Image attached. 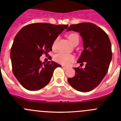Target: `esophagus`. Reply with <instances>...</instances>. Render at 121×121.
I'll return each mask as SVG.
<instances>
[{
    "label": "esophagus",
    "instance_id": "34e87169",
    "mask_svg": "<svg viewBox=\"0 0 121 121\" xmlns=\"http://www.w3.org/2000/svg\"><path fill=\"white\" fill-rule=\"evenodd\" d=\"M62 68H64V69H68V67H67V66H63V65H62Z\"/></svg>",
    "mask_w": 121,
    "mask_h": 121
}]
</instances>
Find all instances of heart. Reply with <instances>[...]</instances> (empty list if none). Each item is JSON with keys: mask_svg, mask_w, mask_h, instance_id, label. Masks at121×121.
I'll return each instance as SVG.
<instances>
[{"mask_svg": "<svg viewBox=\"0 0 121 121\" xmlns=\"http://www.w3.org/2000/svg\"><path fill=\"white\" fill-rule=\"evenodd\" d=\"M69 41L72 44H73L74 41L77 39H78V36L77 34H71L68 36ZM56 40L53 43V46L55 45ZM55 60L59 64H60L62 65H68L73 62L74 60V56L71 54H68V53H63V52H60L57 53V55H55Z\"/></svg>", "mask_w": 121, "mask_h": 121, "instance_id": "b5f03b06", "label": "heart"}]
</instances>
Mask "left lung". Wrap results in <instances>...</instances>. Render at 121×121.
<instances>
[{
    "mask_svg": "<svg viewBox=\"0 0 121 121\" xmlns=\"http://www.w3.org/2000/svg\"><path fill=\"white\" fill-rule=\"evenodd\" d=\"M78 32L83 39V50L77 63H86L85 68H74L76 74L68 78L69 85L80 92L91 91L106 75L112 57V45L103 30L91 23L71 24L66 31Z\"/></svg>",
    "mask_w": 121,
    "mask_h": 121,
    "instance_id": "8db88e82",
    "label": "left lung"
}]
</instances>
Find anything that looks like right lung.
<instances>
[{"instance_id": "add662e5", "label": "right lung", "mask_w": 121, "mask_h": 121, "mask_svg": "<svg viewBox=\"0 0 121 121\" xmlns=\"http://www.w3.org/2000/svg\"><path fill=\"white\" fill-rule=\"evenodd\" d=\"M68 25L33 23L17 33L10 57L13 72L20 83L29 91L43 88L52 78L55 68L61 66L53 61L42 62L39 58L52 50L55 39Z\"/></svg>"}]
</instances>
